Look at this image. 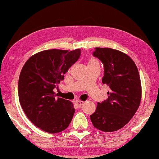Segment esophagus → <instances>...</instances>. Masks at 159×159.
<instances>
[{
    "instance_id": "34e87169",
    "label": "esophagus",
    "mask_w": 159,
    "mask_h": 159,
    "mask_svg": "<svg viewBox=\"0 0 159 159\" xmlns=\"http://www.w3.org/2000/svg\"><path fill=\"white\" fill-rule=\"evenodd\" d=\"M76 103H77V106H82V105H83L84 104V101H76Z\"/></svg>"
}]
</instances>
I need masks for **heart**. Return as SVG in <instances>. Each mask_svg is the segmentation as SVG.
<instances>
[{"mask_svg":"<svg viewBox=\"0 0 159 159\" xmlns=\"http://www.w3.org/2000/svg\"><path fill=\"white\" fill-rule=\"evenodd\" d=\"M88 64H98V62L97 61L95 60V59H90Z\"/></svg>","mask_w":159,"mask_h":159,"instance_id":"heart-1","label":"heart"}]
</instances>
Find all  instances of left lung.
<instances>
[{
  "instance_id": "8db88e82",
  "label": "left lung",
  "mask_w": 159,
  "mask_h": 159,
  "mask_svg": "<svg viewBox=\"0 0 159 159\" xmlns=\"http://www.w3.org/2000/svg\"><path fill=\"white\" fill-rule=\"evenodd\" d=\"M93 56L104 66L103 84L111 89L107 100L98 103L90 115L93 126L103 132L116 131L129 122L140 106L142 88L133 60L123 52L109 48H95Z\"/></svg>"
}]
</instances>
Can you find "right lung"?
<instances>
[{
  "mask_svg": "<svg viewBox=\"0 0 159 159\" xmlns=\"http://www.w3.org/2000/svg\"><path fill=\"white\" fill-rule=\"evenodd\" d=\"M80 53V49L45 50L32 56L22 67L18 83L19 102L27 118L43 131L58 133L71 121L73 103L56 98L53 89L64 80Z\"/></svg>",
  "mask_w": 159,
  "mask_h": 159,
  "instance_id": "right-lung-1",
  "label": "right lung"
}]
</instances>
